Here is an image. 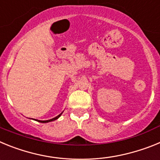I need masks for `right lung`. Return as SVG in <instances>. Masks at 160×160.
I'll list each match as a JSON object with an SVG mask.
<instances>
[{
  "label": "right lung",
  "instance_id": "obj_1",
  "mask_svg": "<svg viewBox=\"0 0 160 160\" xmlns=\"http://www.w3.org/2000/svg\"><path fill=\"white\" fill-rule=\"evenodd\" d=\"M62 114V113H61L60 114H59V115H58L57 117H55V118H52V119H49V120H46V121H40V122H51V121H54V120H56V119H58V118H59V117L61 116V114Z\"/></svg>",
  "mask_w": 160,
  "mask_h": 160
}]
</instances>
